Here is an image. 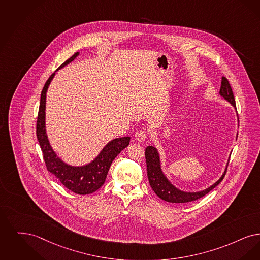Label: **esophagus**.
Listing matches in <instances>:
<instances>
[{
    "instance_id": "1",
    "label": "esophagus",
    "mask_w": 260,
    "mask_h": 260,
    "mask_svg": "<svg viewBox=\"0 0 260 260\" xmlns=\"http://www.w3.org/2000/svg\"><path fill=\"white\" fill-rule=\"evenodd\" d=\"M147 133L143 130H139L135 133L136 140L138 142H144L146 139H147Z\"/></svg>"
}]
</instances>
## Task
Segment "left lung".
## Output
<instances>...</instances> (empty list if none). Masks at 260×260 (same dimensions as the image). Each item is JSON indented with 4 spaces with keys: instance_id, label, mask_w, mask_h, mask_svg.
I'll use <instances>...</instances> for the list:
<instances>
[{
    "instance_id": "left-lung-1",
    "label": "left lung",
    "mask_w": 260,
    "mask_h": 260,
    "mask_svg": "<svg viewBox=\"0 0 260 260\" xmlns=\"http://www.w3.org/2000/svg\"><path fill=\"white\" fill-rule=\"evenodd\" d=\"M219 95L223 97L226 101L229 102L236 109L233 91L229 84V81L224 77H222L221 79ZM145 154H146V161H147V178L152 190L155 192V194L158 196L159 198L170 203H188L203 197L207 193L213 190L217 184L220 183V181L223 180L225 176L226 170H227V166H226L222 176L215 181L214 184H212L210 187L204 190L197 192L182 191L181 189L177 188L174 184H172L171 181L167 179V177L164 175L163 171L161 169V161H160L158 150L156 147L148 146L146 148Z\"/></svg>"
}]
</instances>
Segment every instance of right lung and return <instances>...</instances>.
<instances>
[{
  "label": "right lung",
  "mask_w": 260,
  "mask_h": 260,
  "mask_svg": "<svg viewBox=\"0 0 260 260\" xmlns=\"http://www.w3.org/2000/svg\"><path fill=\"white\" fill-rule=\"evenodd\" d=\"M79 52H76L67 61H65L59 69H62L74 61ZM53 73L46 80L41 94V102L39 108V114L37 120V138L42 148L45 166L47 170L53 174L61 183L69 190L79 195H86L99 189L105 183L109 169L113 163V159L117 154L129 145L130 137H122L113 139L103 147L97 157L90 163L83 166H72L65 163L50 146L45 129V101L46 92L52 79L55 76Z\"/></svg>",
  "instance_id": "add662e5"
}]
</instances>
